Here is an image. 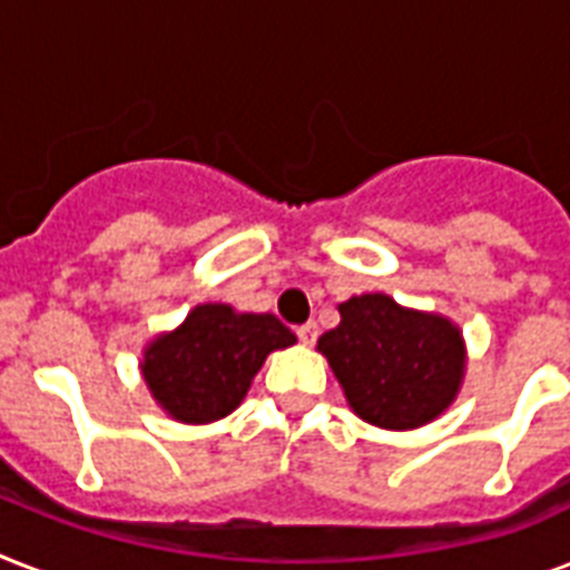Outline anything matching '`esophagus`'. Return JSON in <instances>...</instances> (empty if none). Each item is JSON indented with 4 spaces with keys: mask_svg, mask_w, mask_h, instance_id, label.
Wrapping results in <instances>:
<instances>
[{
    "mask_svg": "<svg viewBox=\"0 0 570 570\" xmlns=\"http://www.w3.org/2000/svg\"><path fill=\"white\" fill-rule=\"evenodd\" d=\"M295 334H298V340H302L304 346H313L316 337H320V325H316V322H304V325L295 328Z\"/></svg>",
    "mask_w": 570,
    "mask_h": 570,
    "instance_id": "esophagus-1",
    "label": "esophagus"
}]
</instances>
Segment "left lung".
<instances>
[{
  "label": "left lung",
  "instance_id": "1",
  "mask_svg": "<svg viewBox=\"0 0 570 570\" xmlns=\"http://www.w3.org/2000/svg\"><path fill=\"white\" fill-rule=\"evenodd\" d=\"M320 352L355 414L381 429L434 420L464 375V343L450 320L405 311L381 293L340 304V325L322 334Z\"/></svg>",
  "mask_w": 570,
  "mask_h": 570
}]
</instances>
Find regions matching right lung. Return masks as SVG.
Wrapping results in <instances>:
<instances>
[{"label": "right lung", "mask_w": 570, "mask_h": 570, "mask_svg": "<svg viewBox=\"0 0 570 570\" xmlns=\"http://www.w3.org/2000/svg\"><path fill=\"white\" fill-rule=\"evenodd\" d=\"M293 343V331L272 313L200 304L180 328L150 343L141 373L174 420L213 423L245 399L268 352Z\"/></svg>", "instance_id": "obj_1"}]
</instances>
